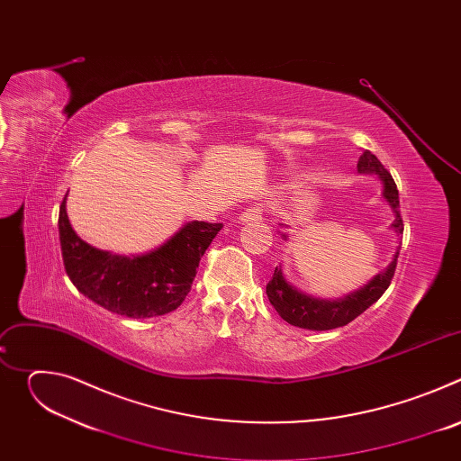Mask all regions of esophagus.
<instances>
[{"mask_svg": "<svg viewBox=\"0 0 461 461\" xmlns=\"http://www.w3.org/2000/svg\"><path fill=\"white\" fill-rule=\"evenodd\" d=\"M260 219H262V210H260L258 206L246 208V210L240 213V217H239L240 222H255V221H260Z\"/></svg>", "mask_w": 461, "mask_h": 461, "instance_id": "1", "label": "esophagus"}]
</instances>
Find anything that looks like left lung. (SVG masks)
<instances>
[{
    "mask_svg": "<svg viewBox=\"0 0 461 461\" xmlns=\"http://www.w3.org/2000/svg\"><path fill=\"white\" fill-rule=\"evenodd\" d=\"M357 169L361 173L370 171L379 175V178L383 180L384 199L393 208V212H396V221H393L392 226L396 231L403 233V219L398 212L400 194L392 175L368 149L363 151V155L359 157ZM398 255L400 253L396 251V257L390 262V267L383 274H377L365 288L339 301H319L297 292L286 283L281 268H276L270 283L267 285V295L272 306L286 322L299 328H306V330H332V328H339L354 321L384 294V290L390 286L393 272H396Z\"/></svg>",
    "mask_w": 461,
    "mask_h": 461,
    "instance_id": "1",
    "label": "left lung"
}]
</instances>
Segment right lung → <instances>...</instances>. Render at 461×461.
Listing matches in <instances>:
<instances>
[{
	"instance_id": "obj_1",
	"label": "right lung",
	"mask_w": 461,
	"mask_h": 461,
	"mask_svg": "<svg viewBox=\"0 0 461 461\" xmlns=\"http://www.w3.org/2000/svg\"><path fill=\"white\" fill-rule=\"evenodd\" d=\"M63 267L86 297L118 315L148 319L176 310L191 290L201 257L222 230L221 222H187L158 249L120 257L84 242L68 219L58 217Z\"/></svg>"
}]
</instances>
